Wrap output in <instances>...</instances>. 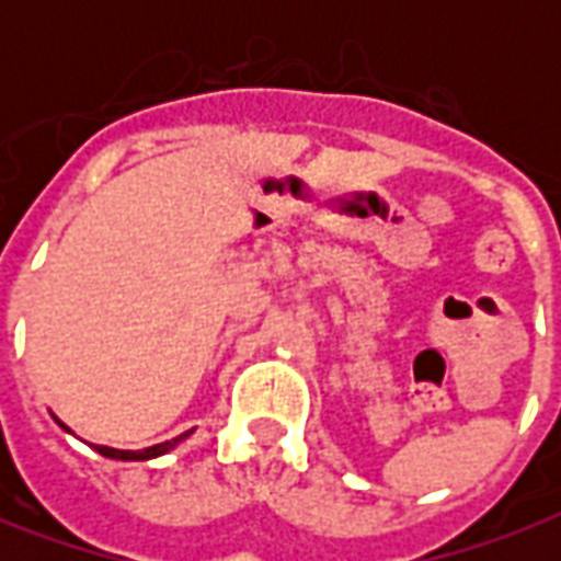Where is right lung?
Wrapping results in <instances>:
<instances>
[{
	"label": "right lung",
	"mask_w": 561,
	"mask_h": 561,
	"mask_svg": "<svg viewBox=\"0 0 561 561\" xmlns=\"http://www.w3.org/2000/svg\"><path fill=\"white\" fill-rule=\"evenodd\" d=\"M55 422L60 427H64L66 434H72V431H69V427H66L64 422H60V419H57V416H55ZM192 434H194V427H192V431H186V434L174 436V439H165V443H160V445L142 448V451H122V448H110V445H92V448H95V451H99L101 457H110V460H153V457H162V454L174 451V448H178V445L183 443L186 436H192Z\"/></svg>",
	"instance_id": "obj_1"
}]
</instances>
